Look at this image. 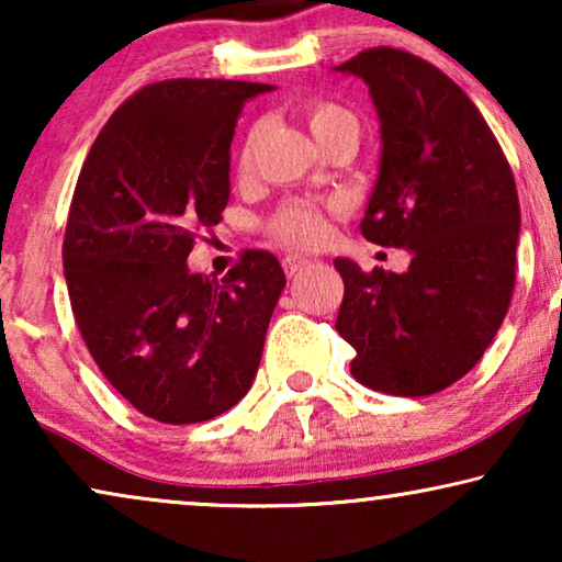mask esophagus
Instances as JSON below:
<instances>
[{"mask_svg": "<svg viewBox=\"0 0 562 562\" xmlns=\"http://www.w3.org/2000/svg\"><path fill=\"white\" fill-rule=\"evenodd\" d=\"M306 263H310V258H304V256H286V258H283V271H286V276H296Z\"/></svg>", "mask_w": 562, "mask_h": 562, "instance_id": "34e87169", "label": "esophagus"}]
</instances>
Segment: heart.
<instances>
[{
	"mask_svg": "<svg viewBox=\"0 0 562 562\" xmlns=\"http://www.w3.org/2000/svg\"><path fill=\"white\" fill-rule=\"evenodd\" d=\"M302 117L306 127L312 130V135L317 137V143H327L329 137L345 130H356L358 133V120L348 106L329 102V99H310L302 104ZM250 164V145L243 150L240 168H248ZM268 235L273 240H279L289 248H312L325 240L327 235V220L325 210L314 202H304V199H291L283 202L266 222Z\"/></svg>",
	"mask_w": 562,
	"mask_h": 562,
	"instance_id": "1",
	"label": "heart"
}]
</instances>
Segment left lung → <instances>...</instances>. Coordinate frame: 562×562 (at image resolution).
<instances>
[{
	"label": "left lung",
	"instance_id": "1",
	"mask_svg": "<svg viewBox=\"0 0 562 562\" xmlns=\"http://www.w3.org/2000/svg\"><path fill=\"white\" fill-rule=\"evenodd\" d=\"M337 71L371 87L381 117V171L360 233L412 250V263L386 273L337 258L335 327L356 348L350 373L363 386L437 394L479 363L509 312L517 183L479 106L429 60L381 45Z\"/></svg>",
	"mask_w": 562,
	"mask_h": 562
}]
</instances>
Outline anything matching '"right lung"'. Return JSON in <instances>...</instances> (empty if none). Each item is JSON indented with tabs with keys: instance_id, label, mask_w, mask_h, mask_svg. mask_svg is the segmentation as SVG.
Returning <instances> with one entry per match:
<instances>
[{
	"instance_id": "add662e5",
	"label": "right lung",
	"mask_w": 562,
	"mask_h": 562,
	"mask_svg": "<svg viewBox=\"0 0 562 562\" xmlns=\"http://www.w3.org/2000/svg\"><path fill=\"white\" fill-rule=\"evenodd\" d=\"M271 87L166 79L135 91L97 135L64 237L76 327L104 379L145 417L194 425L248 394L286 276L266 250L191 273L196 229L229 199V143Z\"/></svg>"
}]
</instances>
